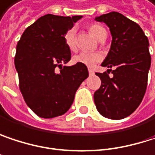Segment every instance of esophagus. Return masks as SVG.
Masks as SVG:
<instances>
[{"label": "esophagus", "mask_w": 155, "mask_h": 155, "mask_svg": "<svg viewBox=\"0 0 155 155\" xmlns=\"http://www.w3.org/2000/svg\"><path fill=\"white\" fill-rule=\"evenodd\" d=\"M89 73H90L91 75H93V74H94V71L92 70L91 68H89Z\"/></svg>", "instance_id": "esophagus-1"}]
</instances>
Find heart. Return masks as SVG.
<instances>
[{
    "label": "heart",
    "instance_id": "obj_1",
    "mask_svg": "<svg viewBox=\"0 0 155 155\" xmlns=\"http://www.w3.org/2000/svg\"><path fill=\"white\" fill-rule=\"evenodd\" d=\"M89 30L92 35L96 39H99L104 32L105 28L98 25H91L89 27ZM64 41L67 48L74 51L76 49V41H75V29L72 28L68 30L64 36ZM102 55L98 52H81L80 54L75 55L73 58L74 62L76 64H82L87 66H94L97 63L101 61Z\"/></svg>",
    "mask_w": 155,
    "mask_h": 155
}]
</instances>
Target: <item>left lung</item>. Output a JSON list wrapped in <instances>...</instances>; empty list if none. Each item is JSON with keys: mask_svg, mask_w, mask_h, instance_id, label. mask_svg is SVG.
<instances>
[{"mask_svg": "<svg viewBox=\"0 0 155 155\" xmlns=\"http://www.w3.org/2000/svg\"><path fill=\"white\" fill-rule=\"evenodd\" d=\"M95 20L105 23L112 35L111 48L101 65L115 67L96 74L101 86L94 93L95 105L104 117L123 119L138 107L146 93L151 66L149 41L142 28L120 13L110 12Z\"/></svg>", "mask_w": 155, "mask_h": 155, "instance_id": "1", "label": "left lung"}]
</instances>
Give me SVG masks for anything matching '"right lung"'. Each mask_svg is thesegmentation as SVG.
<instances>
[{"label":"right lung","instance_id":"add662e5","mask_svg":"<svg viewBox=\"0 0 155 155\" xmlns=\"http://www.w3.org/2000/svg\"><path fill=\"white\" fill-rule=\"evenodd\" d=\"M81 18L47 14L28 26L18 42L15 66L19 89L26 105L41 118L65 114L89 76L82 64L63 66L71 59L64 36Z\"/></svg>","mask_w":155,"mask_h":155}]
</instances>
